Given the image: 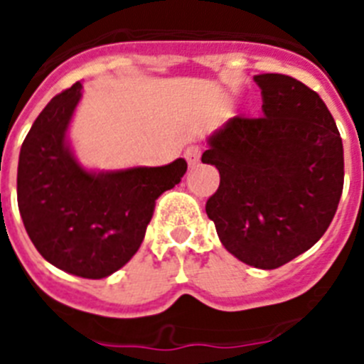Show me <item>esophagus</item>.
<instances>
[{"mask_svg": "<svg viewBox=\"0 0 364 364\" xmlns=\"http://www.w3.org/2000/svg\"><path fill=\"white\" fill-rule=\"evenodd\" d=\"M200 153L202 149L198 146H189L186 149V160H188L189 166H197L200 162Z\"/></svg>", "mask_w": 364, "mask_h": 364, "instance_id": "1", "label": "esophagus"}]
</instances>
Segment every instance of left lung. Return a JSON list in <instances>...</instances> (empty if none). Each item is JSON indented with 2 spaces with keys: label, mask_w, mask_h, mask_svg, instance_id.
<instances>
[{
  "label": "left lung",
  "mask_w": 364,
  "mask_h": 364,
  "mask_svg": "<svg viewBox=\"0 0 364 364\" xmlns=\"http://www.w3.org/2000/svg\"><path fill=\"white\" fill-rule=\"evenodd\" d=\"M262 117H233L208 138L202 162L220 173L205 202L231 255L275 269L328 230L345 182L343 140L321 96L286 74H257Z\"/></svg>",
  "instance_id": "obj_1"
}]
</instances>
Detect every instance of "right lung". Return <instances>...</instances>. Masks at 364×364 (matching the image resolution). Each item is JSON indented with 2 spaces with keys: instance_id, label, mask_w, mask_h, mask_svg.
I'll list each match as a JSON object with an SVG mask.
<instances>
[{
  "instance_id": "obj_1",
  "label": "right lung",
  "mask_w": 364,
  "mask_h": 364,
  "mask_svg": "<svg viewBox=\"0 0 364 364\" xmlns=\"http://www.w3.org/2000/svg\"><path fill=\"white\" fill-rule=\"evenodd\" d=\"M80 98L76 82L32 124L19 151L18 208L45 260L78 277L104 279L138 252L154 200L178 184L188 162L87 171L67 142Z\"/></svg>"
}]
</instances>
